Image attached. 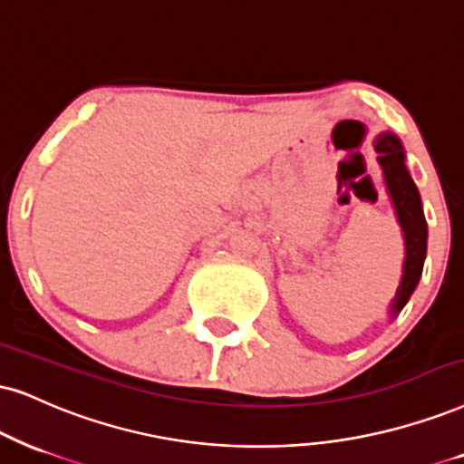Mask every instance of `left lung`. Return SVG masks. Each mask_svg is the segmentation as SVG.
<instances>
[{
    "mask_svg": "<svg viewBox=\"0 0 464 464\" xmlns=\"http://www.w3.org/2000/svg\"><path fill=\"white\" fill-rule=\"evenodd\" d=\"M374 150L379 154L377 160L381 169H383L385 186H388L392 203H394L396 209V218L401 222L404 236L402 278L396 289V297L390 304V314L398 316L421 278V269H424L426 259L428 227L424 209H421L418 186L413 184L411 175L407 171V164H404V150L401 139L394 132L379 134Z\"/></svg>",
    "mask_w": 464,
    "mask_h": 464,
    "instance_id": "obj_1",
    "label": "left lung"
}]
</instances>
